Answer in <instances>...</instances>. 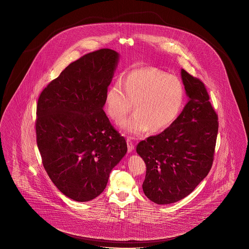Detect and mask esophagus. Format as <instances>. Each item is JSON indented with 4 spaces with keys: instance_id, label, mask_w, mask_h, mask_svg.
I'll return each mask as SVG.
<instances>
[{
    "instance_id": "1",
    "label": "esophagus",
    "mask_w": 249,
    "mask_h": 249,
    "mask_svg": "<svg viewBox=\"0 0 249 249\" xmlns=\"http://www.w3.org/2000/svg\"><path fill=\"white\" fill-rule=\"evenodd\" d=\"M127 145H128V152L133 151V149H134V143L132 142V141H131L130 137H128V138H127Z\"/></svg>"
}]
</instances>
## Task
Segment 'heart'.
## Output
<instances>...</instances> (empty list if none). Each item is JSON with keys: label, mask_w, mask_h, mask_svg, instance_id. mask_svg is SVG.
I'll return each mask as SVG.
<instances>
[{"label": "heart", "mask_w": 249, "mask_h": 249, "mask_svg": "<svg viewBox=\"0 0 249 249\" xmlns=\"http://www.w3.org/2000/svg\"><path fill=\"white\" fill-rule=\"evenodd\" d=\"M185 89L179 78L153 68H136L107 89V114L117 124L127 119L134 103L135 113L123 124L132 135L156 132L169 127L181 113Z\"/></svg>", "instance_id": "b5f03b06"}]
</instances>
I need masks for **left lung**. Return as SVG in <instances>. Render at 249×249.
Returning <instances> with one entry per match:
<instances>
[{"mask_svg": "<svg viewBox=\"0 0 249 249\" xmlns=\"http://www.w3.org/2000/svg\"><path fill=\"white\" fill-rule=\"evenodd\" d=\"M189 98L181 113L158 135L137 145L146 164L144 194L153 203L173 204L189 196L211 170L218 116L199 78L181 69Z\"/></svg>", "mask_w": 249, "mask_h": 249, "instance_id": "obj_1", "label": "left lung"}]
</instances>
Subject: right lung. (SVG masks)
I'll return each mask as SVG.
<instances>
[{"mask_svg": "<svg viewBox=\"0 0 249 249\" xmlns=\"http://www.w3.org/2000/svg\"><path fill=\"white\" fill-rule=\"evenodd\" d=\"M119 59L103 48L71 63L38 98L36 132L45 172L70 199L88 202L106 188L127 143L103 107Z\"/></svg>", "mask_w": 249, "mask_h": 249, "instance_id": "obj_1", "label": "right lung"}]
</instances>
